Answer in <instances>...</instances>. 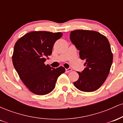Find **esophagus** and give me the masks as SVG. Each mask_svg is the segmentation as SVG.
I'll return each instance as SVG.
<instances>
[{"instance_id": "1", "label": "esophagus", "mask_w": 123, "mask_h": 123, "mask_svg": "<svg viewBox=\"0 0 123 123\" xmlns=\"http://www.w3.org/2000/svg\"><path fill=\"white\" fill-rule=\"evenodd\" d=\"M72 68H69L66 69V71L67 72H69L72 71Z\"/></svg>"}]
</instances>
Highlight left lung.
Masks as SVG:
<instances>
[{
	"label": "left lung",
	"instance_id": "8db88e82",
	"mask_svg": "<svg viewBox=\"0 0 123 123\" xmlns=\"http://www.w3.org/2000/svg\"><path fill=\"white\" fill-rule=\"evenodd\" d=\"M70 39L80 51V59L86 61L84 69L77 72L79 78L74 86L84 92L96 91L105 82L112 64L108 39L96 31L75 30L70 32Z\"/></svg>",
	"mask_w": 123,
	"mask_h": 123
}]
</instances>
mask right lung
Masks as SVG:
<instances>
[{"instance_id": "1", "label": "right lung", "mask_w": 123, "mask_h": 123, "mask_svg": "<svg viewBox=\"0 0 123 123\" xmlns=\"http://www.w3.org/2000/svg\"><path fill=\"white\" fill-rule=\"evenodd\" d=\"M62 36L61 32L34 31L26 33L15 44L12 57L14 67L32 92L46 95L54 89L62 66L55 69L44 64L52 54L53 45Z\"/></svg>"}]
</instances>
